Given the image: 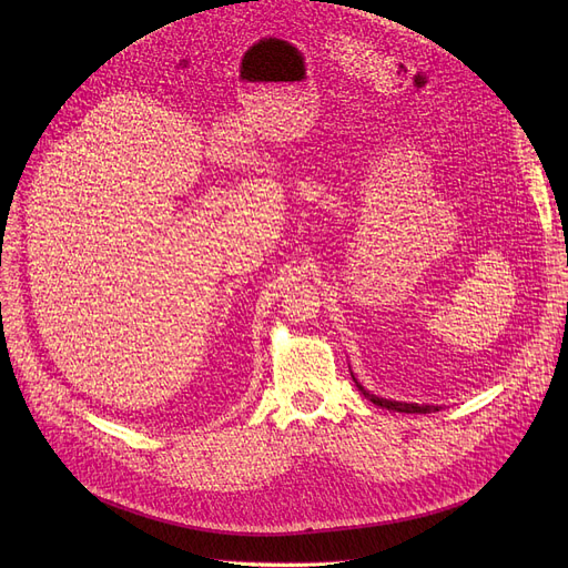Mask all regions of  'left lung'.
<instances>
[{"mask_svg": "<svg viewBox=\"0 0 568 568\" xmlns=\"http://www.w3.org/2000/svg\"><path fill=\"white\" fill-rule=\"evenodd\" d=\"M356 382V379H354ZM356 386L364 392L366 398H371L375 405L379 407H386V409H396V412H407V414H430V409H437V407H430V405H416V403H396V400H384V398H377L373 394H368L364 386L356 382Z\"/></svg>", "mask_w": 568, "mask_h": 568, "instance_id": "8db88e82", "label": "left lung"}]
</instances>
